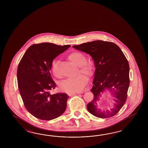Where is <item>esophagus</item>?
I'll return each instance as SVG.
<instances>
[{"mask_svg":"<svg viewBox=\"0 0 148 148\" xmlns=\"http://www.w3.org/2000/svg\"><path fill=\"white\" fill-rule=\"evenodd\" d=\"M79 93H71V94H69V95H75V94H78Z\"/></svg>","mask_w":148,"mask_h":148,"instance_id":"34e87169","label":"esophagus"}]
</instances>
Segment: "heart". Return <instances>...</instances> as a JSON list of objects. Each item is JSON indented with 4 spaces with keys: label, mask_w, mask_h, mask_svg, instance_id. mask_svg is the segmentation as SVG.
Listing matches in <instances>:
<instances>
[{
    "label": "heart",
    "mask_w": 148,
    "mask_h": 148,
    "mask_svg": "<svg viewBox=\"0 0 148 148\" xmlns=\"http://www.w3.org/2000/svg\"><path fill=\"white\" fill-rule=\"evenodd\" d=\"M68 60L77 67L78 72L85 74L87 76H91L93 74V67L88 63L85 56L80 52L75 51L68 55ZM51 70L54 75L59 76L58 69V62L54 60L52 63ZM87 82V78L84 75H79L76 77L63 81L60 84V89L68 93H79L84 90Z\"/></svg>",
    "instance_id": "1"
}]
</instances>
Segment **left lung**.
Wrapping results in <instances>:
<instances>
[{
    "label": "left lung",
    "mask_w": 148,
    "mask_h": 148,
    "mask_svg": "<svg viewBox=\"0 0 148 148\" xmlns=\"http://www.w3.org/2000/svg\"><path fill=\"white\" fill-rule=\"evenodd\" d=\"M73 47L90 54L94 61L95 70L90 90L94 98L87 105L88 111L100 118L114 116L125 103L130 85V67L124 54L117 45L108 41L94 40ZM106 90L115 97V103L113 108L104 110L97 103Z\"/></svg>",
    "instance_id": "1"
}]
</instances>
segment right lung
<instances>
[{"label": "right lung", "instance_id": "right-lung-1", "mask_svg": "<svg viewBox=\"0 0 148 148\" xmlns=\"http://www.w3.org/2000/svg\"><path fill=\"white\" fill-rule=\"evenodd\" d=\"M71 46L51 43L32 45L19 63L17 76L20 94L28 112L38 119H54L66 109L67 94L50 93L56 86L50 72L54 58Z\"/></svg>", "mask_w": 148, "mask_h": 148}]
</instances>
